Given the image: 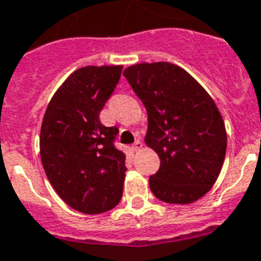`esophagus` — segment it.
<instances>
[{
    "label": "esophagus",
    "mask_w": 261,
    "mask_h": 261,
    "mask_svg": "<svg viewBox=\"0 0 261 261\" xmlns=\"http://www.w3.org/2000/svg\"><path fill=\"white\" fill-rule=\"evenodd\" d=\"M142 147H143V143H142L141 141H137L134 145H133V150H134V151H139Z\"/></svg>",
    "instance_id": "esophagus-1"
}]
</instances>
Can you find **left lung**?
I'll use <instances>...</instances> for the list:
<instances>
[{
	"label": "left lung",
	"instance_id": "8db88e82",
	"mask_svg": "<svg viewBox=\"0 0 261 261\" xmlns=\"http://www.w3.org/2000/svg\"><path fill=\"white\" fill-rule=\"evenodd\" d=\"M124 77L147 111L145 142L158 154L150 189L167 204H192L219 178L226 131L217 106L190 73L167 61L141 63Z\"/></svg>",
	"mask_w": 261,
	"mask_h": 261
}]
</instances>
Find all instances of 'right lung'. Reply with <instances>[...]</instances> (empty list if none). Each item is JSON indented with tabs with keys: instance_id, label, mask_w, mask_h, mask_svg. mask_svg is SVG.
Instances as JSON below:
<instances>
[{
	"instance_id": "right-lung-1",
	"label": "right lung",
	"mask_w": 261,
	"mask_h": 261,
	"mask_svg": "<svg viewBox=\"0 0 261 261\" xmlns=\"http://www.w3.org/2000/svg\"><path fill=\"white\" fill-rule=\"evenodd\" d=\"M122 68L76 69L55 92L42 118L40 155L46 177L65 204L86 215L111 211L123 193L126 155L114 146L118 128L99 120Z\"/></svg>"
}]
</instances>
